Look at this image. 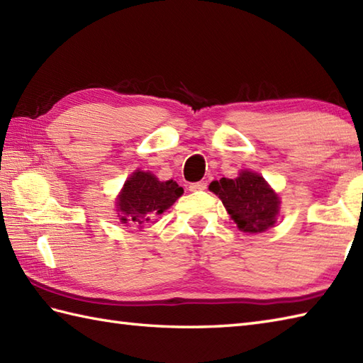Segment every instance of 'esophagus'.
Returning <instances> with one entry per match:
<instances>
[{
    "label": "esophagus",
    "instance_id": "esophagus-1",
    "mask_svg": "<svg viewBox=\"0 0 363 363\" xmlns=\"http://www.w3.org/2000/svg\"><path fill=\"white\" fill-rule=\"evenodd\" d=\"M189 190L190 191H203V190H206V182H194V184H190L189 186Z\"/></svg>",
    "mask_w": 363,
    "mask_h": 363
}]
</instances>
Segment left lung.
<instances>
[{"label":"left lung","mask_w":363,"mask_h":363,"mask_svg":"<svg viewBox=\"0 0 363 363\" xmlns=\"http://www.w3.org/2000/svg\"><path fill=\"white\" fill-rule=\"evenodd\" d=\"M209 190L221 199L243 233H264L276 223L279 198L257 173L242 172L235 179L221 177L211 182Z\"/></svg>","instance_id":"8db88e82"}]
</instances>
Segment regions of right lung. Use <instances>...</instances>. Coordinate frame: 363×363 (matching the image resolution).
<instances>
[{"label":"right lung","mask_w":363,"mask_h":363,"mask_svg":"<svg viewBox=\"0 0 363 363\" xmlns=\"http://www.w3.org/2000/svg\"><path fill=\"white\" fill-rule=\"evenodd\" d=\"M184 189L174 181L160 182L150 172H135L125 182L117 201V211L123 223L142 226L156 215L173 206Z\"/></svg>","instance_id":"1"}]
</instances>
